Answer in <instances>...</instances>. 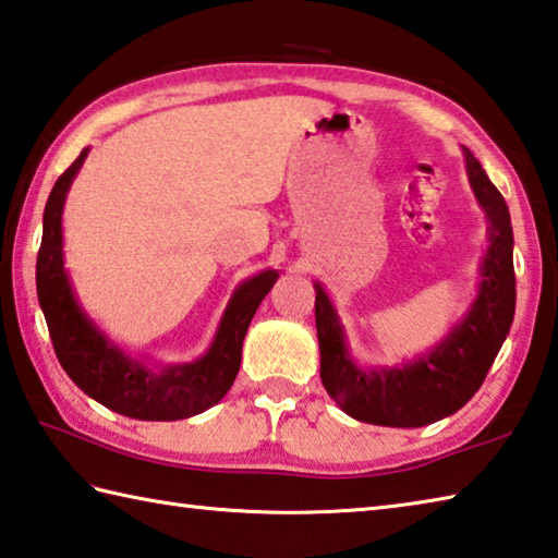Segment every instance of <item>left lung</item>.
I'll return each mask as SVG.
<instances>
[{"label": "left lung", "instance_id": "obj_1", "mask_svg": "<svg viewBox=\"0 0 558 558\" xmlns=\"http://www.w3.org/2000/svg\"><path fill=\"white\" fill-rule=\"evenodd\" d=\"M473 195L488 219V251L471 310L429 353L400 368H361L351 359L343 327L327 292L314 282L319 376L349 417L380 427H424L461 410L483 385L514 317L510 209L483 166L463 148Z\"/></svg>", "mask_w": 558, "mask_h": 558}]
</instances>
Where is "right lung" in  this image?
Returning a JSON list of instances; mask_svg holds the SVG:
<instances>
[{
  "instance_id": "1",
  "label": "right lung",
  "mask_w": 558,
  "mask_h": 558,
  "mask_svg": "<svg viewBox=\"0 0 558 558\" xmlns=\"http://www.w3.org/2000/svg\"><path fill=\"white\" fill-rule=\"evenodd\" d=\"M87 154L89 148H83L50 190L36 260L38 302L60 366L85 395L124 417L173 422L205 412L234 385L248 324L260 300L276 286L278 272L263 270L241 282L202 359L160 368H148L131 359L80 307L63 263V205Z\"/></svg>"
}]
</instances>
